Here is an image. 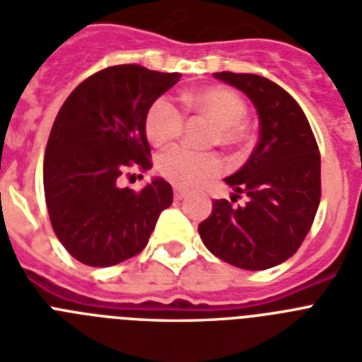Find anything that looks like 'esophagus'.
Here are the masks:
<instances>
[{
	"instance_id": "34e87169",
	"label": "esophagus",
	"mask_w": 362,
	"mask_h": 362,
	"mask_svg": "<svg viewBox=\"0 0 362 362\" xmlns=\"http://www.w3.org/2000/svg\"><path fill=\"white\" fill-rule=\"evenodd\" d=\"M187 193H189V191H187L186 187H180V186L175 187V199H176V201H182V199H184Z\"/></svg>"
}]
</instances>
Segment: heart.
<instances>
[{
    "mask_svg": "<svg viewBox=\"0 0 362 362\" xmlns=\"http://www.w3.org/2000/svg\"><path fill=\"white\" fill-rule=\"evenodd\" d=\"M189 111L206 115L217 124L214 135L223 146L243 145L247 139L243 120L247 117V104L236 90L211 85L204 89L189 90L182 96ZM184 128V113L167 96H160L151 104L145 115V134L152 145L161 146L175 141ZM223 160L214 152H197L189 146H173L158 158V171L176 186L195 187L223 173Z\"/></svg>",
    "mask_w": 362,
    "mask_h": 362,
    "instance_id": "1",
    "label": "heart"
}]
</instances>
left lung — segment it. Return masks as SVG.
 <instances>
[{
    "instance_id": "1",
    "label": "left lung",
    "mask_w": 362,
    "mask_h": 362,
    "mask_svg": "<svg viewBox=\"0 0 362 362\" xmlns=\"http://www.w3.org/2000/svg\"><path fill=\"white\" fill-rule=\"evenodd\" d=\"M251 98L260 137L247 163L225 178L232 201L217 199L199 225L208 251L242 269L283 264L303 243L322 197L320 151L303 110L283 87L257 74L216 72ZM246 195L243 205L232 202Z\"/></svg>"
}]
</instances>
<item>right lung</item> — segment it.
I'll return each mask as SVG.
<instances>
[{"instance_id": "obj_1", "label": "right lung", "mask_w": 362, "mask_h": 362, "mask_svg": "<svg viewBox=\"0 0 362 362\" xmlns=\"http://www.w3.org/2000/svg\"><path fill=\"white\" fill-rule=\"evenodd\" d=\"M180 78L117 64L79 83L59 110L44 156V197L55 236L85 266H115L139 255L171 206L169 182L154 178L134 191L120 187L119 178L152 167L146 110Z\"/></svg>"}]
</instances>
